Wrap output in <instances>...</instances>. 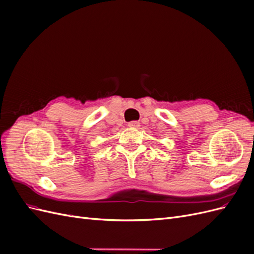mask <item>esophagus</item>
<instances>
[{
    "label": "esophagus",
    "instance_id": "34e87169",
    "mask_svg": "<svg viewBox=\"0 0 254 254\" xmlns=\"http://www.w3.org/2000/svg\"><path fill=\"white\" fill-rule=\"evenodd\" d=\"M128 126L131 127V128H137L140 126V123L136 122V121H132V122H129L128 123Z\"/></svg>",
    "mask_w": 254,
    "mask_h": 254
}]
</instances>
